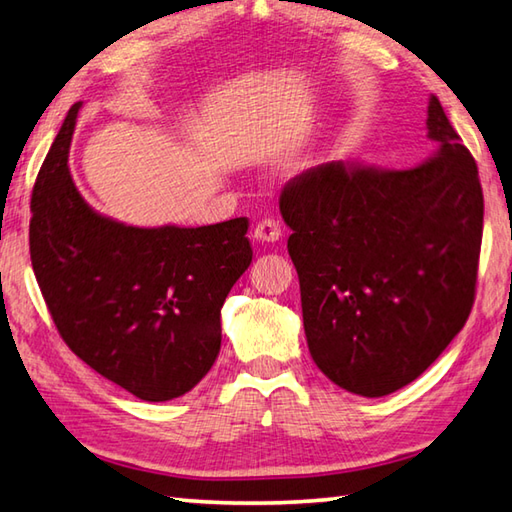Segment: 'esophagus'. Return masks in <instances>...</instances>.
Returning <instances> with one entry per match:
<instances>
[{
  "mask_svg": "<svg viewBox=\"0 0 512 512\" xmlns=\"http://www.w3.org/2000/svg\"><path fill=\"white\" fill-rule=\"evenodd\" d=\"M253 237L262 244H273V241H280L282 237V226L280 221L275 219H262L253 230Z\"/></svg>",
  "mask_w": 512,
  "mask_h": 512,
  "instance_id": "esophagus-1",
  "label": "esophagus"
}]
</instances>
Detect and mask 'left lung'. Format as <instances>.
<instances>
[{
    "label": "left lung",
    "mask_w": 512,
    "mask_h": 512,
    "mask_svg": "<svg viewBox=\"0 0 512 512\" xmlns=\"http://www.w3.org/2000/svg\"><path fill=\"white\" fill-rule=\"evenodd\" d=\"M434 154L410 170L331 161L280 197L315 365L351 394L412 383L466 324L479 268L477 163L436 96Z\"/></svg>",
    "instance_id": "left-lung-1"
}]
</instances>
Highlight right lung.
Segmentation results:
<instances>
[{
  "instance_id": "right-lung-1",
  "label": "right lung",
  "mask_w": 512,
  "mask_h": 512,
  "mask_svg": "<svg viewBox=\"0 0 512 512\" xmlns=\"http://www.w3.org/2000/svg\"><path fill=\"white\" fill-rule=\"evenodd\" d=\"M80 107L69 109L33 185L37 284L80 360L141 401H172L219 356L221 306L253 262L248 219L136 228L102 217L69 172Z\"/></svg>"
}]
</instances>
